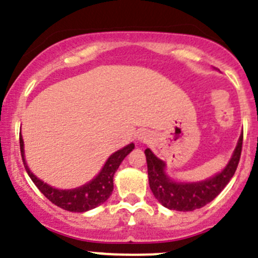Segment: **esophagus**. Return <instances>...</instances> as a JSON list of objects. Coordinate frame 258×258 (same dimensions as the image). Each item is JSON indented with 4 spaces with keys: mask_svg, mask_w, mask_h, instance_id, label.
Here are the masks:
<instances>
[{
    "mask_svg": "<svg viewBox=\"0 0 258 258\" xmlns=\"http://www.w3.org/2000/svg\"><path fill=\"white\" fill-rule=\"evenodd\" d=\"M139 139H141V140H145V139H144V136H141V135H140V137H139Z\"/></svg>",
    "mask_w": 258,
    "mask_h": 258,
    "instance_id": "obj_1",
    "label": "esophagus"
}]
</instances>
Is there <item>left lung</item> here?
Wrapping results in <instances>:
<instances>
[{"label": "left lung", "mask_w": 258, "mask_h": 258, "mask_svg": "<svg viewBox=\"0 0 258 258\" xmlns=\"http://www.w3.org/2000/svg\"><path fill=\"white\" fill-rule=\"evenodd\" d=\"M242 141L243 132L227 166L214 176L197 182H177L170 179L165 172V162L146 149L149 184L154 197L165 208L179 212L196 211L211 203L233 177L241 157Z\"/></svg>", "instance_id": "obj_1"}]
</instances>
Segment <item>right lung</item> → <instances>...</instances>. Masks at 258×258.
Here are the masks:
<instances>
[{"label":"right lung","instance_id":"add662e5","mask_svg":"<svg viewBox=\"0 0 258 258\" xmlns=\"http://www.w3.org/2000/svg\"><path fill=\"white\" fill-rule=\"evenodd\" d=\"M135 149L134 144H130L124 146L123 149L118 150L114 154H112L106 161L104 166L102 167L101 172L94 177L92 181L87 182L83 186L76 187V189L61 190L56 187L50 186L49 184L40 180L39 177L35 176L30 171L26 161H25V152H24V140L20 135V150H21L22 161L24 166L29 174L30 179L34 181L37 189L51 202L55 206L66 209L69 212H77V213H83V212L91 211L96 207L103 204L113 190V176L114 172L117 171L121 162L123 161L124 157Z\"/></svg>","mask_w":258,"mask_h":258}]
</instances>
